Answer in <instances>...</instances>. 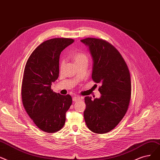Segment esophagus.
I'll return each instance as SVG.
<instances>
[{"label": "esophagus", "mask_w": 160, "mask_h": 160, "mask_svg": "<svg viewBox=\"0 0 160 160\" xmlns=\"http://www.w3.org/2000/svg\"><path fill=\"white\" fill-rule=\"evenodd\" d=\"M81 98L80 96H73V98H72V100H73V102H76V101H78V100H80Z\"/></svg>", "instance_id": "34e87169"}]
</instances>
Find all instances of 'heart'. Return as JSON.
<instances>
[{
    "label": "heart",
    "instance_id": "heart-1",
    "mask_svg": "<svg viewBox=\"0 0 160 160\" xmlns=\"http://www.w3.org/2000/svg\"><path fill=\"white\" fill-rule=\"evenodd\" d=\"M72 57L76 64H78L82 62H87V63L88 62V55L84 52L75 51L73 53ZM64 64H65V62L64 60H62L60 64V67L61 69L63 68V67L64 66Z\"/></svg>",
    "mask_w": 160,
    "mask_h": 160
}]
</instances>
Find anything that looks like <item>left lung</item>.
<instances>
[{"mask_svg":"<svg viewBox=\"0 0 160 160\" xmlns=\"http://www.w3.org/2000/svg\"><path fill=\"white\" fill-rule=\"evenodd\" d=\"M81 42L92 58V78L102 85L98 89L100 98H85V120L90 130L105 133L118 125L128 110L132 90L130 72L120 52L109 42L93 38Z\"/></svg>","mask_w":160,"mask_h":160,"instance_id":"8db88e82","label":"left lung"}]
</instances>
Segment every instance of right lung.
<instances>
[{"label":"right lung","instance_id":"obj_1","mask_svg":"<svg viewBox=\"0 0 160 160\" xmlns=\"http://www.w3.org/2000/svg\"><path fill=\"white\" fill-rule=\"evenodd\" d=\"M73 42L70 38L45 41L32 52L25 65L22 104L36 126L45 132H56L64 126L66 112L72 103L70 95L54 92L51 87L58 78L60 53Z\"/></svg>","mask_w":160,"mask_h":160}]
</instances>
